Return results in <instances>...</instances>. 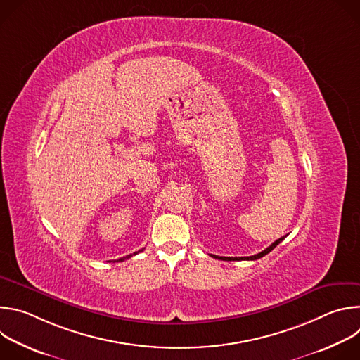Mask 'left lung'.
Returning a JSON list of instances; mask_svg holds the SVG:
<instances>
[{"label":"left lung","mask_w":360,"mask_h":360,"mask_svg":"<svg viewBox=\"0 0 360 360\" xmlns=\"http://www.w3.org/2000/svg\"><path fill=\"white\" fill-rule=\"evenodd\" d=\"M285 238H286V236L279 238V239L275 240L271 246H268L265 250H262V252H259V253H256V255H253V256H246V258H226V256H217V255H211V256H214V258H217V259H222V261H256V259L262 258V256L268 255L272 249H275L276 245H279Z\"/></svg>","instance_id":"8db88e82"}]
</instances>
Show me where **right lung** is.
<instances>
[{
  "instance_id": "1",
  "label": "right lung",
  "mask_w": 360,
  "mask_h": 360,
  "mask_svg": "<svg viewBox=\"0 0 360 360\" xmlns=\"http://www.w3.org/2000/svg\"><path fill=\"white\" fill-rule=\"evenodd\" d=\"M141 250H143V249H141ZM141 250H138V252H134V255H136V253H139ZM132 255H127V256H124V258H120V259H117V261H114V262H124L125 259H128V258H131Z\"/></svg>"
}]
</instances>
